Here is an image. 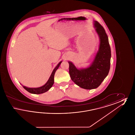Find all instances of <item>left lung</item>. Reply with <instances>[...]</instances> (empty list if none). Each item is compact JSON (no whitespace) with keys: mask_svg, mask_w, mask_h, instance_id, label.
<instances>
[{"mask_svg":"<svg viewBox=\"0 0 135 135\" xmlns=\"http://www.w3.org/2000/svg\"><path fill=\"white\" fill-rule=\"evenodd\" d=\"M94 27L98 35L100 44L92 63L86 68L79 69L68 61L72 80L86 90L97 88L108 75L110 67L111 54L108 36L104 28L97 21H94Z\"/></svg>","mask_w":135,"mask_h":135,"instance_id":"1","label":"left lung"}]
</instances>
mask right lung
<instances>
[{"mask_svg": "<svg viewBox=\"0 0 135 135\" xmlns=\"http://www.w3.org/2000/svg\"><path fill=\"white\" fill-rule=\"evenodd\" d=\"M62 62V61L60 62L59 63V64L57 65V66L54 68L49 80H47L46 83L45 84H44V85H42L40 87H39V88H28L25 86L23 85V88L28 92H29L31 94H40L44 93L46 91H48L51 88L53 84L54 83V75H55V72L58 69V68L59 67L60 65L61 64Z\"/></svg>", "mask_w": 135, "mask_h": 135, "instance_id": "add662e5", "label": "right lung"}]
</instances>
